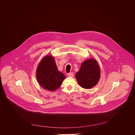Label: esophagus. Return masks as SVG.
<instances>
[{
	"mask_svg": "<svg viewBox=\"0 0 135 135\" xmlns=\"http://www.w3.org/2000/svg\"><path fill=\"white\" fill-rule=\"evenodd\" d=\"M67 76H69V77H73V76H74V73H73V72L68 73V74H67Z\"/></svg>",
	"mask_w": 135,
	"mask_h": 135,
	"instance_id": "34e87169",
	"label": "esophagus"
}]
</instances>
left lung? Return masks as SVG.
Listing matches in <instances>:
<instances>
[{
  "mask_svg": "<svg viewBox=\"0 0 135 135\" xmlns=\"http://www.w3.org/2000/svg\"><path fill=\"white\" fill-rule=\"evenodd\" d=\"M75 76L81 87L84 89L93 87L100 78V69L98 63L93 59L84 61Z\"/></svg>",
  "mask_w": 135,
  "mask_h": 135,
  "instance_id": "1",
  "label": "left lung"
}]
</instances>
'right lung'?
<instances>
[{
    "mask_svg": "<svg viewBox=\"0 0 135 135\" xmlns=\"http://www.w3.org/2000/svg\"><path fill=\"white\" fill-rule=\"evenodd\" d=\"M38 82L45 89L55 91L61 85L65 75L58 71L52 56H45L40 62L36 71Z\"/></svg>",
    "mask_w": 135,
    "mask_h": 135,
    "instance_id": "add662e5",
    "label": "right lung"
}]
</instances>
